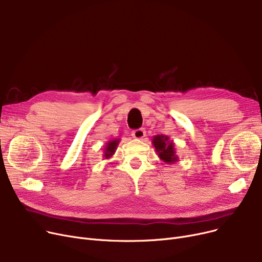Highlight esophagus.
<instances>
[{"label":"esophagus","mask_w":262,"mask_h":262,"mask_svg":"<svg viewBox=\"0 0 262 262\" xmlns=\"http://www.w3.org/2000/svg\"><path fill=\"white\" fill-rule=\"evenodd\" d=\"M132 136L134 137L135 139H142L145 137V130L143 128H139V129H135L132 133Z\"/></svg>","instance_id":"obj_1"}]
</instances>
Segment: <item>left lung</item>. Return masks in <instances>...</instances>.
I'll return each mask as SVG.
<instances>
[{"mask_svg":"<svg viewBox=\"0 0 262 262\" xmlns=\"http://www.w3.org/2000/svg\"><path fill=\"white\" fill-rule=\"evenodd\" d=\"M152 143L156 149L158 157L166 162L167 164H172L178 161V156L176 155L175 144L170 137L166 135H157L154 136L152 139Z\"/></svg>","mask_w":262,"mask_h":262,"instance_id":"8db88e82","label":"left lung"}]
</instances>
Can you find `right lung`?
<instances>
[{"label":"right lung","mask_w":262,"mask_h":262,"mask_svg":"<svg viewBox=\"0 0 262 262\" xmlns=\"http://www.w3.org/2000/svg\"><path fill=\"white\" fill-rule=\"evenodd\" d=\"M120 143V139H113V140H109L103 150V157L105 159H109L112 156H114V154L116 153V149L118 147Z\"/></svg>","instance_id":"right-lung-1"}]
</instances>
